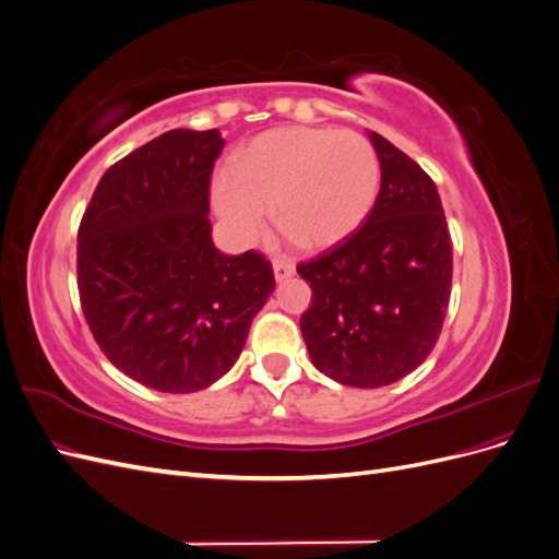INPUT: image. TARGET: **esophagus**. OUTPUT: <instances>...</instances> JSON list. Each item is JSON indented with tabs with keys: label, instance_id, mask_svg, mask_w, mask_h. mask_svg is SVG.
Returning <instances> with one entry per match:
<instances>
[{
	"label": "esophagus",
	"instance_id": "1",
	"mask_svg": "<svg viewBox=\"0 0 559 559\" xmlns=\"http://www.w3.org/2000/svg\"><path fill=\"white\" fill-rule=\"evenodd\" d=\"M273 270H275V280L284 282V280H289L296 273V265L292 261H286V259H275L273 261Z\"/></svg>",
	"mask_w": 559,
	"mask_h": 559
}]
</instances>
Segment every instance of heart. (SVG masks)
<instances>
[{
  "label": "heart",
  "instance_id": "heart-1",
  "mask_svg": "<svg viewBox=\"0 0 559 559\" xmlns=\"http://www.w3.org/2000/svg\"><path fill=\"white\" fill-rule=\"evenodd\" d=\"M380 189V160L359 132L277 128L251 140L233 175L214 186V205L240 242H253L273 205L275 226L298 247L319 251L357 230Z\"/></svg>",
  "mask_w": 559,
  "mask_h": 559
}]
</instances>
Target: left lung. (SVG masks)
I'll return each mask as SVG.
<instances>
[{
	"label": "left lung",
	"instance_id": "obj_1",
	"mask_svg": "<svg viewBox=\"0 0 559 559\" xmlns=\"http://www.w3.org/2000/svg\"><path fill=\"white\" fill-rule=\"evenodd\" d=\"M380 193L359 230L300 263L312 302L300 317L312 364L347 386H384L425 361L443 329L452 242L436 183L382 134Z\"/></svg>",
	"mask_w": 559,
	"mask_h": 559
}]
</instances>
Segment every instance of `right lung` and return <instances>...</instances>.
<instances>
[{
	"label": "right lung",
	"instance_id": "add662e5",
	"mask_svg": "<svg viewBox=\"0 0 559 559\" xmlns=\"http://www.w3.org/2000/svg\"><path fill=\"white\" fill-rule=\"evenodd\" d=\"M218 130H170L114 163L83 212L76 277L105 357L132 380L189 394L238 361L275 289L259 251L212 242L210 181Z\"/></svg>",
	"mask_w": 559,
	"mask_h": 559
}]
</instances>
